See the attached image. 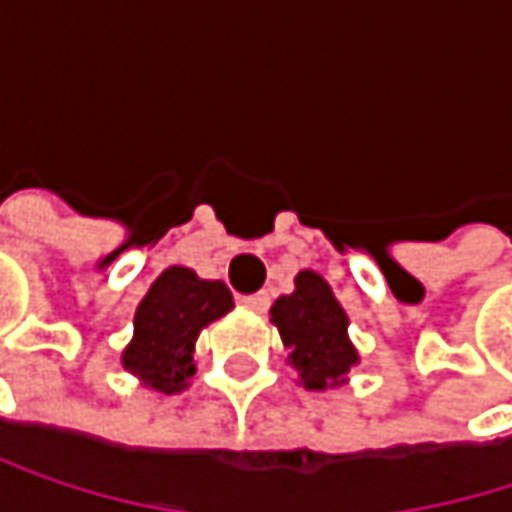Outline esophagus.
<instances>
[{
    "instance_id": "obj_1",
    "label": "esophagus",
    "mask_w": 512,
    "mask_h": 512,
    "mask_svg": "<svg viewBox=\"0 0 512 512\" xmlns=\"http://www.w3.org/2000/svg\"><path fill=\"white\" fill-rule=\"evenodd\" d=\"M243 305L246 308H252L257 314H263L266 308H269V293L266 290H260V293H252V296H243Z\"/></svg>"
}]
</instances>
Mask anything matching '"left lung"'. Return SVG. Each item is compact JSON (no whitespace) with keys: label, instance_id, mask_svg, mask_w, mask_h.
Returning <instances> with one entry per match:
<instances>
[{"label":"left lung","instance_id":"8db88e82","mask_svg":"<svg viewBox=\"0 0 512 512\" xmlns=\"http://www.w3.org/2000/svg\"><path fill=\"white\" fill-rule=\"evenodd\" d=\"M269 314L287 347V361L308 391H326L347 382L350 367L358 364L356 347L347 335L350 320L320 272L302 269L296 275V290L278 296Z\"/></svg>","mask_w":512,"mask_h":512}]
</instances>
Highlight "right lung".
Wrapping results in <instances>:
<instances>
[{
  "mask_svg": "<svg viewBox=\"0 0 512 512\" xmlns=\"http://www.w3.org/2000/svg\"><path fill=\"white\" fill-rule=\"evenodd\" d=\"M234 296L222 281L198 278L186 266H168L136 308L133 341L121 364L142 385L177 394L195 373V341L204 326L225 317Z\"/></svg>",
  "mask_w": 512,
  "mask_h": 512,
  "instance_id": "1",
  "label": "right lung"
}]
</instances>
